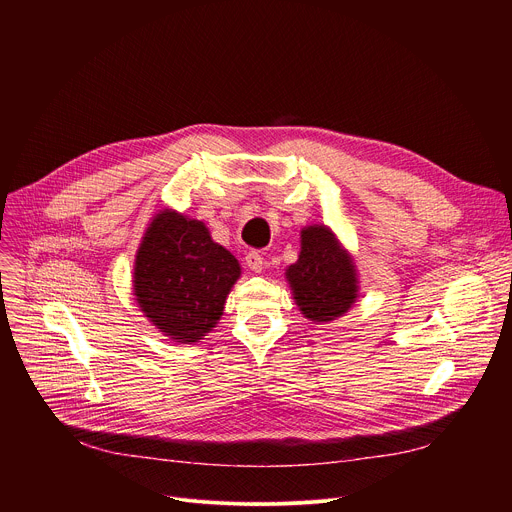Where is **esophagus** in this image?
<instances>
[{
    "label": "esophagus",
    "mask_w": 512,
    "mask_h": 512,
    "mask_svg": "<svg viewBox=\"0 0 512 512\" xmlns=\"http://www.w3.org/2000/svg\"><path fill=\"white\" fill-rule=\"evenodd\" d=\"M245 263H247V267H249L253 273H261V271H263V265H265L263 255H261L259 251H249L247 257H245Z\"/></svg>",
    "instance_id": "34e87169"
}]
</instances>
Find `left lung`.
<instances>
[{"mask_svg":"<svg viewBox=\"0 0 512 512\" xmlns=\"http://www.w3.org/2000/svg\"><path fill=\"white\" fill-rule=\"evenodd\" d=\"M285 277L300 312L316 324L344 316L358 298L354 261L324 225L302 231L300 257L285 269Z\"/></svg>","mask_w":512,"mask_h":512,"instance_id":"8db88e82","label":"left lung"}]
</instances>
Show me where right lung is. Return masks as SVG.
Returning <instances> with one entry per match:
<instances>
[{"label":"right lung","mask_w":512,"mask_h":512,"mask_svg":"<svg viewBox=\"0 0 512 512\" xmlns=\"http://www.w3.org/2000/svg\"><path fill=\"white\" fill-rule=\"evenodd\" d=\"M239 261L210 239L204 223L158 212L135 255L133 291L143 316L174 342L202 340L221 320Z\"/></svg>","instance_id":"1"}]
</instances>
